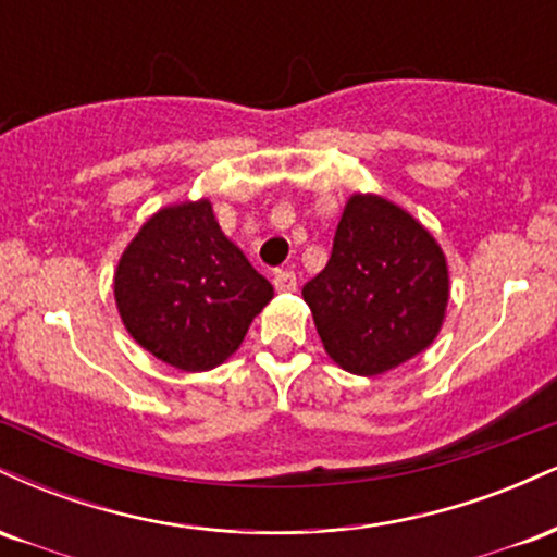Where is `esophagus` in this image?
I'll use <instances>...</instances> for the list:
<instances>
[{
  "label": "esophagus",
  "mask_w": 557,
  "mask_h": 557,
  "mask_svg": "<svg viewBox=\"0 0 557 557\" xmlns=\"http://www.w3.org/2000/svg\"><path fill=\"white\" fill-rule=\"evenodd\" d=\"M274 287H277L280 293L296 290V287H298L296 272H293V270H277V272H274Z\"/></svg>",
  "instance_id": "obj_1"
}]
</instances>
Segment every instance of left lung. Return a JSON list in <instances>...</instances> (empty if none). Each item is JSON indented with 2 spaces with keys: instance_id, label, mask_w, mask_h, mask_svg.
<instances>
[{
  "instance_id": "obj_1",
  "label": "left lung",
  "mask_w": 557,
  "mask_h": 557,
  "mask_svg": "<svg viewBox=\"0 0 557 557\" xmlns=\"http://www.w3.org/2000/svg\"><path fill=\"white\" fill-rule=\"evenodd\" d=\"M447 298L450 272L437 238L376 194H350L327 267L304 285L327 356L359 376L424 354L443 330Z\"/></svg>"
}]
</instances>
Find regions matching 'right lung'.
<instances>
[{
	"label": "right lung",
	"mask_w": 557,
	"mask_h": 557,
	"mask_svg": "<svg viewBox=\"0 0 557 557\" xmlns=\"http://www.w3.org/2000/svg\"><path fill=\"white\" fill-rule=\"evenodd\" d=\"M112 287L127 335L181 372L225 363L274 298L270 280L222 233L209 198L151 214L125 246Z\"/></svg>",
	"instance_id": "1"
}]
</instances>
